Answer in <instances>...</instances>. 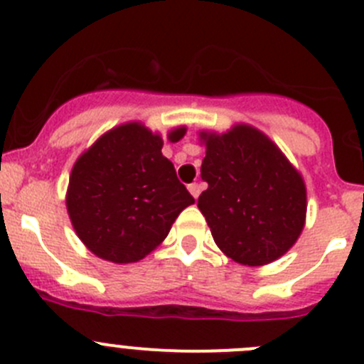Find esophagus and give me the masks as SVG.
<instances>
[{"mask_svg":"<svg viewBox=\"0 0 364 364\" xmlns=\"http://www.w3.org/2000/svg\"><path fill=\"white\" fill-rule=\"evenodd\" d=\"M188 190H190V193H192L193 197H199V193H200V186L197 185V183H192V185H188Z\"/></svg>","mask_w":364,"mask_h":364,"instance_id":"obj_1","label":"esophagus"}]
</instances>
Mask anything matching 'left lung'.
<instances>
[{"instance_id":"8db88e82","label":"left lung","mask_w":364,"mask_h":364,"mask_svg":"<svg viewBox=\"0 0 364 364\" xmlns=\"http://www.w3.org/2000/svg\"><path fill=\"white\" fill-rule=\"evenodd\" d=\"M208 190L197 205L213 240L245 266H264L294 247L306 222V185L282 149L252 124L199 132Z\"/></svg>"}]
</instances>
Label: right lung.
<instances>
[{"label": "right lung", "mask_w": 364, "mask_h": 364, "mask_svg": "<svg viewBox=\"0 0 364 364\" xmlns=\"http://www.w3.org/2000/svg\"><path fill=\"white\" fill-rule=\"evenodd\" d=\"M186 127L167 134L185 137ZM164 139L139 121L114 127L73 164L67 211L90 252L116 264L139 262L167 237L179 213L196 203L161 155Z\"/></svg>", "instance_id": "right-lung-1"}]
</instances>
